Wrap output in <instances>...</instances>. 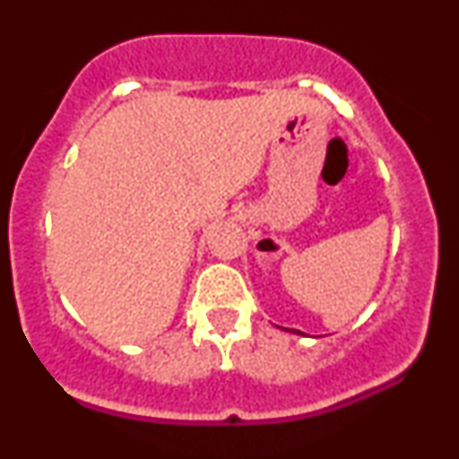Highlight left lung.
Returning a JSON list of instances; mask_svg holds the SVG:
<instances>
[{
  "instance_id": "1",
  "label": "left lung",
  "mask_w": 459,
  "mask_h": 459,
  "mask_svg": "<svg viewBox=\"0 0 459 459\" xmlns=\"http://www.w3.org/2000/svg\"><path fill=\"white\" fill-rule=\"evenodd\" d=\"M278 328H281V325H278ZM281 330H284V332H291V334H299V336H307V334H304V332H299V330H296V328H281Z\"/></svg>"
}]
</instances>
